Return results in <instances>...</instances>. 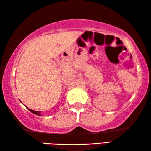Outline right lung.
<instances>
[{
	"mask_svg": "<svg viewBox=\"0 0 151 151\" xmlns=\"http://www.w3.org/2000/svg\"><path fill=\"white\" fill-rule=\"evenodd\" d=\"M27 109H29V111H30L32 112V113H33L34 114H35V115L41 116V114H40V113H41V112H40V111H34V110L30 109H29V108H27Z\"/></svg>",
	"mask_w": 151,
	"mask_h": 151,
	"instance_id": "1",
	"label": "right lung"
}]
</instances>
